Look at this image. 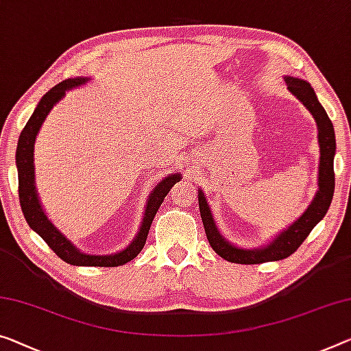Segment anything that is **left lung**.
Here are the masks:
<instances>
[{"instance_id":"left-lung-1","label":"left lung","mask_w":351,"mask_h":351,"mask_svg":"<svg viewBox=\"0 0 351 351\" xmlns=\"http://www.w3.org/2000/svg\"><path fill=\"white\" fill-rule=\"evenodd\" d=\"M284 82L290 93L309 110L317 123V130H319L317 138H319L320 147L319 177H317L319 188H317L314 199L303 215H300V218L293 221L289 228L278 232V235L273 237L271 241L261 247H240L226 240L217 223H215L206 193L199 188V210H201V218L208 243L218 256L226 258L228 262L252 265V263L282 261L298 250L300 245L307 239L311 230L320 223L331 206L334 194V155H336V136H334L332 122L328 117L325 108L320 105L317 94L309 83L295 77H284Z\"/></svg>"}]
</instances>
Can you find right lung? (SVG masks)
<instances>
[{
    "label": "right lung",
    "mask_w": 351,
    "mask_h": 351,
    "mask_svg": "<svg viewBox=\"0 0 351 351\" xmlns=\"http://www.w3.org/2000/svg\"><path fill=\"white\" fill-rule=\"evenodd\" d=\"M89 77H77L69 78L66 82L56 84L48 93L42 97L37 104L34 112H32L29 121L26 122L23 132L20 133L17 143V154H15V163H17L19 172V197L21 212L25 215L26 223L29 228L39 234L47 241V245L51 247L64 262L77 267H119L123 263L133 261L145 245L150 224L157 215L158 208L163 204L166 194L169 193L172 186L182 179L180 172H172L165 179H161L152 191H150L147 202L144 207V217L141 219L138 234L134 235L132 243L123 247L122 251H117L114 254H88L83 252L77 245H73L66 235L59 230L51 219L48 218L44 207H42L39 194L36 188V174H34V144L36 138L39 134L42 123L47 119L48 112L53 110L59 100L66 97L67 90L77 89L80 86H84L89 82Z\"/></svg>",
    "instance_id": "obj_1"
}]
</instances>
